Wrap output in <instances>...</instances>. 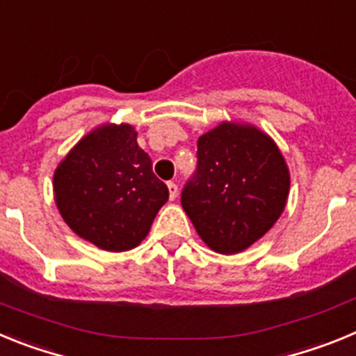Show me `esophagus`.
I'll list each match as a JSON object with an SVG mask.
<instances>
[{
	"label": "esophagus",
	"instance_id": "1",
	"mask_svg": "<svg viewBox=\"0 0 356 356\" xmlns=\"http://www.w3.org/2000/svg\"><path fill=\"white\" fill-rule=\"evenodd\" d=\"M168 188H169V200L175 201L176 196H178V185L175 181H168Z\"/></svg>",
	"mask_w": 356,
	"mask_h": 356
}]
</instances>
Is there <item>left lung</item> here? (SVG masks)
<instances>
[{
	"label": "left lung",
	"mask_w": 356,
	"mask_h": 356,
	"mask_svg": "<svg viewBox=\"0 0 356 356\" xmlns=\"http://www.w3.org/2000/svg\"><path fill=\"white\" fill-rule=\"evenodd\" d=\"M291 172L275 140L250 122L222 121L197 139V171L181 207L210 250L234 254L273 228Z\"/></svg>",
	"instance_id": "1"
}]
</instances>
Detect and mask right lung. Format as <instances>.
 Returning <instances> with one entry per match:
<instances>
[{"label":"right lung","mask_w":356,"mask_h":356,"mask_svg":"<svg viewBox=\"0 0 356 356\" xmlns=\"http://www.w3.org/2000/svg\"><path fill=\"white\" fill-rule=\"evenodd\" d=\"M53 196L65 225L105 251L134 250L169 197L131 124L105 122L56 165Z\"/></svg>","instance_id":"obj_1"}]
</instances>
